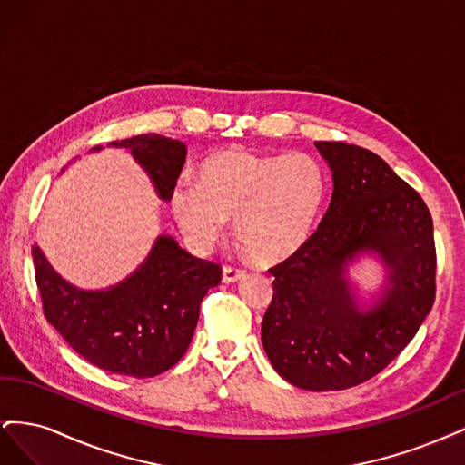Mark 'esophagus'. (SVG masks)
<instances>
[{"instance_id":"esophagus-1","label":"esophagus","mask_w":465,"mask_h":465,"mask_svg":"<svg viewBox=\"0 0 465 465\" xmlns=\"http://www.w3.org/2000/svg\"><path fill=\"white\" fill-rule=\"evenodd\" d=\"M244 270H241V267L236 265H224L223 267V281L224 283H234V281H238L241 277H244Z\"/></svg>"}]
</instances>
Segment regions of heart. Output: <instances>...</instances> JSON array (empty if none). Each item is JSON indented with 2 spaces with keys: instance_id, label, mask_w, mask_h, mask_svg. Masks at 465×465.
Instances as JSON below:
<instances>
[{
  "instance_id": "heart-1",
  "label": "heart",
  "mask_w": 465,
  "mask_h": 465,
  "mask_svg": "<svg viewBox=\"0 0 465 465\" xmlns=\"http://www.w3.org/2000/svg\"><path fill=\"white\" fill-rule=\"evenodd\" d=\"M326 195V173L311 154L223 149L200 164V180L176 182L171 207L193 248L209 250L234 217V236L248 254L277 263L308 242Z\"/></svg>"
}]
</instances>
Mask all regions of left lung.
<instances>
[{
	"instance_id": "8db88e82",
	"label": "left lung",
	"mask_w": 465,
	"mask_h": 465,
	"mask_svg": "<svg viewBox=\"0 0 465 465\" xmlns=\"http://www.w3.org/2000/svg\"><path fill=\"white\" fill-rule=\"evenodd\" d=\"M316 149L331 202L308 242L270 270L262 345L289 384L328 391L372 378L413 340L434 302L436 252L425 202L378 154L341 142ZM362 255L385 270L369 298L348 273Z\"/></svg>"
}]
</instances>
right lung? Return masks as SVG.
<instances>
[{"mask_svg":"<svg viewBox=\"0 0 465 465\" xmlns=\"http://www.w3.org/2000/svg\"><path fill=\"white\" fill-rule=\"evenodd\" d=\"M108 147L130 153L159 198L171 202L186 161L184 143L143 134ZM98 151L103 145L89 153ZM33 262L45 316L64 340L94 367L135 378H151L174 367L192 341L203 297L221 283L217 263L192 256L171 234H159L147 258L106 289L69 283L36 244Z\"/></svg>","mask_w":465,"mask_h":465,"instance_id":"1","label":"right lung"}]
</instances>
